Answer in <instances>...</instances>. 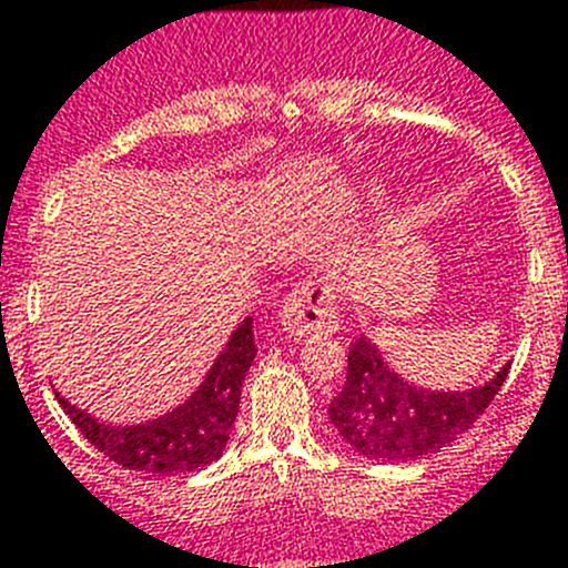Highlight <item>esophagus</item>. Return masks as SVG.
Instances as JSON below:
<instances>
[{
  "label": "esophagus",
  "instance_id": "esophagus-1",
  "mask_svg": "<svg viewBox=\"0 0 568 568\" xmlns=\"http://www.w3.org/2000/svg\"><path fill=\"white\" fill-rule=\"evenodd\" d=\"M281 327L293 338H313V335H333L341 327L338 295L324 281L301 284L287 301L281 304Z\"/></svg>",
  "mask_w": 568,
  "mask_h": 568
}]
</instances>
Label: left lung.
<instances>
[{
	"mask_svg": "<svg viewBox=\"0 0 568 568\" xmlns=\"http://www.w3.org/2000/svg\"><path fill=\"white\" fill-rule=\"evenodd\" d=\"M506 373L509 364L484 386L433 393L400 378L386 366L378 346L361 335L349 344L344 389L329 404V420L364 458L418 460L464 435L498 395Z\"/></svg>",
	"mask_w": 568,
	"mask_h": 568,
	"instance_id": "left-lung-1",
	"label": "left lung"
}]
</instances>
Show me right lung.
<instances>
[{
	"mask_svg": "<svg viewBox=\"0 0 568 568\" xmlns=\"http://www.w3.org/2000/svg\"><path fill=\"white\" fill-rule=\"evenodd\" d=\"M255 358L253 318H244L230 335L210 373L193 395L173 413L153 418L148 424L113 426L93 418L79 406L57 395L68 418L79 433L124 469L148 475H175L199 471L222 458L230 440V429L239 415L241 384Z\"/></svg>",
	"mask_w": 568,
	"mask_h": 568,
	"instance_id": "right-lung-1",
	"label": "right lung"
}]
</instances>
